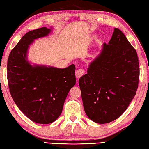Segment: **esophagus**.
I'll list each match as a JSON object with an SVG mask.
<instances>
[{
    "mask_svg": "<svg viewBox=\"0 0 149 149\" xmlns=\"http://www.w3.org/2000/svg\"><path fill=\"white\" fill-rule=\"evenodd\" d=\"M85 74V70L83 69H78L76 72H75V75H76V77L77 79H79L82 75H84V74Z\"/></svg>",
    "mask_w": 149,
    "mask_h": 149,
    "instance_id": "1",
    "label": "esophagus"
}]
</instances>
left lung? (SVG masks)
<instances>
[{"instance_id":"8db88e82","label":"left lung","mask_w":149,"mask_h":149,"mask_svg":"<svg viewBox=\"0 0 149 149\" xmlns=\"http://www.w3.org/2000/svg\"><path fill=\"white\" fill-rule=\"evenodd\" d=\"M87 72L79 79L87 116L97 123L116 120L134 98L139 79L137 52L122 31L114 28Z\"/></svg>"}]
</instances>
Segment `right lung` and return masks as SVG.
<instances>
[{
	"label": "right lung",
	"mask_w": 149,
	"mask_h": 149,
	"mask_svg": "<svg viewBox=\"0 0 149 149\" xmlns=\"http://www.w3.org/2000/svg\"><path fill=\"white\" fill-rule=\"evenodd\" d=\"M51 29L44 27L27 32L12 50L7 63L8 85L15 104L29 120L41 124L53 122L60 116L76 82L74 64L62 69L32 65L27 60L29 45Z\"/></svg>",
	"instance_id": "right-lung-1"
}]
</instances>
